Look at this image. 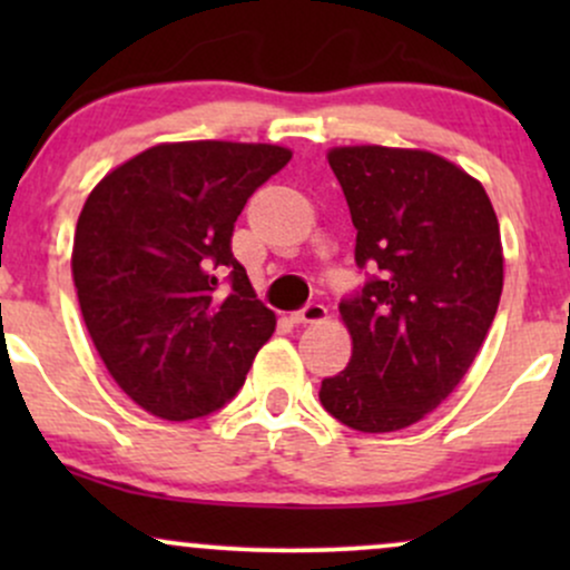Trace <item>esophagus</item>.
Instances as JSON below:
<instances>
[{"label": "esophagus", "instance_id": "1", "mask_svg": "<svg viewBox=\"0 0 570 570\" xmlns=\"http://www.w3.org/2000/svg\"><path fill=\"white\" fill-rule=\"evenodd\" d=\"M294 322L297 324H322V322H326V307L322 303H307L303 311L294 313Z\"/></svg>", "mask_w": 570, "mask_h": 570}]
</instances>
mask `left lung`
<instances>
[{"mask_svg": "<svg viewBox=\"0 0 570 570\" xmlns=\"http://www.w3.org/2000/svg\"><path fill=\"white\" fill-rule=\"evenodd\" d=\"M372 267L340 303L351 362L318 391L324 410L364 434L423 421L455 391L488 337L503 289L499 219L485 187L429 149L326 153Z\"/></svg>", "mask_w": 570, "mask_h": 570, "instance_id": "obj_1", "label": "left lung"}]
</instances>
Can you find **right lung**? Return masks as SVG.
Returning <instances> with one entry per match:
<instances>
[{
	"label": "right lung",
	"instance_id": "add662e5",
	"mask_svg": "<svg viewBox=\"0 0 570 570\" xmlns=\"http://www.w3.org/2000/svg\"><path fill=\"white\" fill-rule=\"evenodd\" d=\"M289 160L278 144L163 141L90 189L71 278L104 367L149 415L219 410L276 330L230 238L254 189ZM222 266L234 281L227 298L216 292Z\"/></svg>",
	"mask_w": 570,
	"mask_h": 570
}]
</instances>
